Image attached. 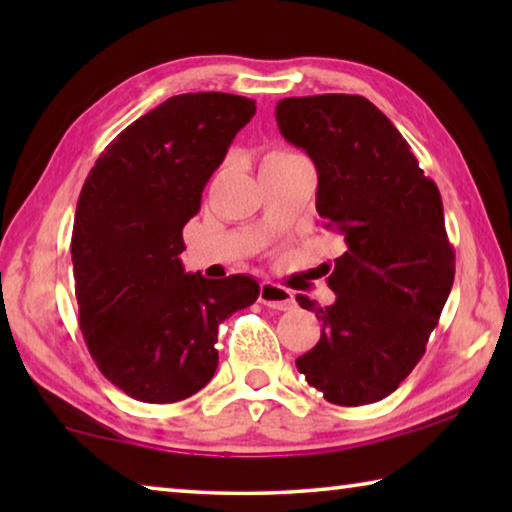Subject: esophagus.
<instances>
[{
	"instance_id": "obj_1",
	"label": "esophagus",
	"mask_w": 512,
	"mask_h": 512,
	"mask_svg": "<svg viewBox=\"0 0 512 512\" xmlns=\"http://www.w3.org/2000/svg\"><path fill=\"white\" fill-rule=\"evenodd\" d=\"M259 302L271 309H291L293 307V293L284 287H277L273 282L259 284Z\"/></svg>"
}]
</instances>
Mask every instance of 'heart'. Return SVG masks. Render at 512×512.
Instances as JSON below:
<instances>
[{
	"instance_id": "obj_1",
	"label": "heart",
	"mask_w": 512,
	"mask_h": 512,
	"mask_svg": "<svg viewBox=\"0 0 512 512\" xmlns=\"http://www.w3.org/2000/svg\"><path fill=\"white\" fill-rule=\"evenodd\" d=\"M293 158H300V153H293L289 149H273V151L266 153L264 164H268V162H284V160H293Z\"/></svg>"
}]
</instances>
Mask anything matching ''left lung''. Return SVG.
Listing matches in <instances>:
<instances>
[{
  "label": "left lung",
  "instance_id": "8db88e82",
  "mask_svg": "<svg viewBox=\"0 0 512 512\" xmlns=\"http://www.w3.org/2000/svg\"><path fill=\"white\" fill-rule=\"evenodd\" d=\"M275 119L284 140L314 160L316 210L345 244L327 277L334 305L296 296L323 323L296 366L327 402H379L422 359L452 291L456 255L440 192L366 97H289Z\"/></svg>",
  "mask_w": 512,
  "mask_h": 512
}]
</instances>
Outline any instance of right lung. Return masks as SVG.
Listing matches in <instances>:
<instances>
[{
    "mask_svg": "<svg viewBox=\"0 0 512 512\" xmlns=\"http://www.w3.org/2000/svg\"><path fill=\"white\" fill-rule=\"evenodd\" d=\"M255 101L178 94L124 128L85 178L72 230L85 345L133 400L192 397L219 366V325L253 305L259 284L185 273L183 228Z\"/></svg>",
    "mask_w": 512,
    "mask_h": 512,
    "instance_id": "obj_1",
    "label": "right lung"
}]
</instances>
